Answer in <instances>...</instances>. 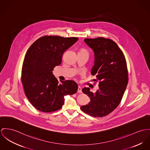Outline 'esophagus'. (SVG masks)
Wrapping results in <instances>:
<instances>
[{"mask_svg": "<svg viewBox=\"0 0 150 150\" xmlns=\"http://www.w3.org/2000/svg\"><path fill=\"white\" fill-rule=\"evenodd\" d=\"M78 93H81L82 91H81V88L80 86H78Z\"/></svg>", "mask_w": 150, "mask_h": 150, "instance_id": "obj_1", "label": "esophagus"}]
</instances>
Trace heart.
Wrapping results in <instances>:
<instances>
[{"label": "heart", "mask_w": 150, "mask_h": 150, "mask_svg": "<svg viewBox=\"0 0 150 150\" xmlns=\"http://www.w3.org/2000/svg\"><path fill=\"white\" fill-rule=\"evenodd\" d=\"M78 55H85L88 56V52L87 50H86L85 48H81V49L79 50V51Z\"/></svg>", "instance_id": "heart-1"}]
</instances>
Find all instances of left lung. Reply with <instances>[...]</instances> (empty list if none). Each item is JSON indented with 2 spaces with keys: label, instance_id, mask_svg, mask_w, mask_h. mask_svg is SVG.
<instances>
[{
  "label": "left lung",
  "instance_id": "1",
  "mask_svg": "<svg viewBox=\"0 0 150 150\" xmlns=\"http://www.w3.org/2000/svg\"><path fill=\"white\" fill-rule=\"evenodd\" d=\"M84 41L93 52L94 64L91 72L99 81V89L95 93L91 92L89 87L82 89L90 98V102L81 106V110L93 117H103L118 106L127 87L126 59L115 42L111 39L99 37L86 38Z\"/></svg>",
  "mask_w": 150,
  "mask_h": 150
}]
</instances>
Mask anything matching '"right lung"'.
<instances>
[{
  "instance_id": "right-lung-1",
  "label": "right lung",
  "mask_w": 150,
  "mask_h": 150,
  "mask_svg": "<svg viewBox=\"0 0 150 150\" xmlns=\"http://www.w3.org/2000/svg\"><path fill=\"white\" fill-rule=\"evenodd\" d=\"M78 40V38L45 36L39 38L28 49L23 61L22 83L25 95L38 110L54 112L64 104V96L78 91L73 81H60L52 71L62 62L64 52Z\"/></svg>"
}]
</instances>
